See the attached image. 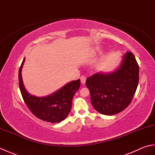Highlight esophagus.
<instances>
[{
	"label": "esophagus",
	"mask_w": 155,
	"mask_h": 155,
	"mask_svg": "<svg viewBox=\"0 0 155 155\" xmlns=\"http://www.w3.org/2000/svg\"><path fill=\"white\" fill-rule=\"evenodd\" d=\"M86 80H87V78L85 77L84 76H82V77H81V83L84 84L85 82H86Z\"/></svg>",
	"instance_id": "1"
}]
</instances>
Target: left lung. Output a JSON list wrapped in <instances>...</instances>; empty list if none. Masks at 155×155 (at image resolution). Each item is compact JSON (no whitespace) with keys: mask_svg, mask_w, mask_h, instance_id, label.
Masks as SVG:
<instances>
[{"mask_svg":"<svg viewBox=\"0 0 155 155\" xmlns=\"http://www.w3.org/2000/svg\"><path fill=\"white\" fill-rule=\"evenodd\" d=\"M139 67L133 52L128 51L118 70L88 77L91 104L98 113L113 115L125 109L132 101L139 80Z\"/></svg>","mask_w":155,"mask_h":155,"instance_id":"8db88e82","label":"left lung"}]
</instances>
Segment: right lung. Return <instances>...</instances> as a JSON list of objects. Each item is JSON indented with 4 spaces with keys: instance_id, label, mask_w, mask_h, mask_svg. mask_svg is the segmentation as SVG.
Here are the masks:
<instances>
[{
    "instance_id": "obj_1",
    "label": "right lung",
    "mask_w": 155,
    "mask_h": 155,
    "mask_svg": "<svg viewBox=\"0 0 155 155\" xmlns=\"http://www.w3.org/2000/svg\"><path fill=\"white\" fill-rule=\"evenodd\" d=\"M25 58L19 68V88L23 100L28 109L40 119L56 123L63 120L70 113L72 101L75 93L81 86L80 79L72 81L54 94L45 97H37L28 94L22 83L21 69Z\"/></svg>"
}]
</instances>
